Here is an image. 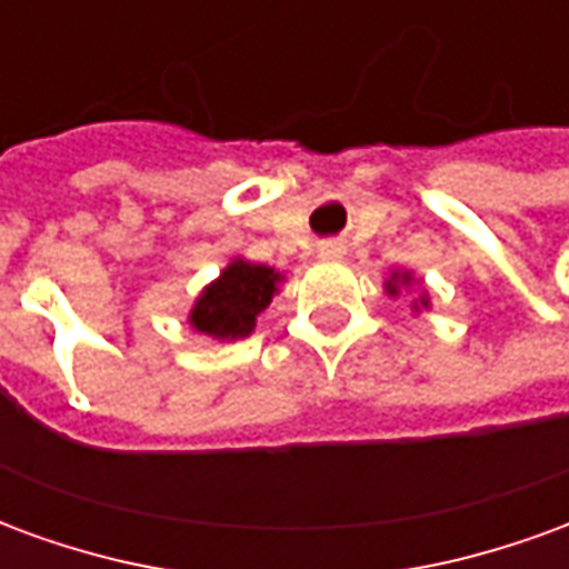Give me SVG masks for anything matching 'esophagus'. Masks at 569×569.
Masks as SVG:
<instances>
[{
    "label": "esophagus",
    "instance_id": "34e87169",
    "mask_svg": "<svg viewBox=\"0 0 569 569\" xmlns=\"http://www.w3.org/2000/svg\"><path fill=\"white\" fill-rule=\"evenodd\" d=\"M320 256H341V243L338 240H322Z\"/></svg>",
    "mask_w": 569,
    "mask_h": 569
}]
</instances>
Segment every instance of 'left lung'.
Wrapping results in <instances>:
<instances>
[{
    "instance_id": "obj_1",
    "label": "left lung",
    "mask_w": 569,
    "mask_h": 569,
    "mask_svg": "<svg viewBox=\"0 0 569 569\" xmlns=\"http://www.w3.org/2000/svg\"><path fill=\"white\" fill-rule=\"evenodd\" d=\"M393 280H396V277H393ZM393 280L387 283V289H390V292H393V296H396V283H393ZM402 280H408V273H406V277H402Z\"/></svg>"
}]
</instances>
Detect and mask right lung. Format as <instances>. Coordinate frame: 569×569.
Instances as JSON below:
<instances>
[{"mask_svg":"<svg viewBox=\"0 0 569 569\" xmlns=\"http://www.w3.org/2000/svg\"><path fill=\"white\" fill-rule=\"evenodd\" d=\"M280 273L268 264H249L237 259L222 277L203 289L191 310V326L212 338H247L256 329V317L271 305Z\"/></svg>","mask_w":569,"mask_h":569,"instance_id":"right-lung-1","label":"right lung"}]
</instances>
